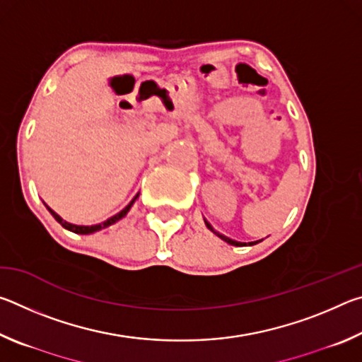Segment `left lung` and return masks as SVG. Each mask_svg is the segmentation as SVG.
<instances>
[{"label": "left lung", "instance_id": "obj_1", "mask_svg": "<svg viewBox=\"0 0 362 362\" xmlns=\"http://www.w3.org/2000/svg\"><path fill=\"white\" fill-rule=\"evenodd\" d=\"M204 222H206V220H204ZM206 226H207V228H209L211 231H214V233H216V235L220 238V240H223L225 243H228V244H231V246H241V244L243 243H238V241H235V240H230V238L228 236H223V235H220V233H217L216 230H214L212 228V226H211V223L209 222H206ZM257 243H259V241H255V243H250V246H252V244H257Z\"/></svg>", "mask_w": 362, "mask_h": 362}]
</instances>
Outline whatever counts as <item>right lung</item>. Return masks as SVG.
Instances as JSON below:
<instances>
[{
    "label": "right lung",
    "mask_w": 362,
    "mask_h": 362,
    "mask_svg": "<svg viewBox=\"0 0 362 362\" xmlns=\"http://www.w3.org/2000/svg\"><path fill=\"white\" fill-rule=\"evenodd\" d=\"M139 198V194L136 196V198H134L129 204H127L124 209H122L121 212H118L116 214V216H113V217H110V218H107L105 222H102V223H97V225H75V223H70V222H66V220H64L62 217L59 216V214H56L54 212L51 207L49 206H46L47 207V211L52 214V217L57 220V222L64 226V228H66V230H70V231H73V233H78V235H89V233H95V231H99V230H102V228H107V226H110V225H113V223H116L118 222V220H121L122 217L126 216L127 212H129V209L132 207V204H134V201H136Z\"/></svg>",
    "instance_id": "add662e5"
}]
</instances>
